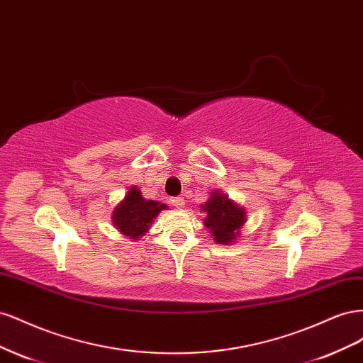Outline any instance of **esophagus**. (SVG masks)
Masks as SVG:
<instances>
[{
    "label": "esophagus",
    "mask_w": 363,
    "mask_h": 363,
    "mask_svg": "<svg viewBox=\"0 0 363 363\" xmlns=\"http://www.w3.org/2000/svg\"><path fill=\"white\" fill-rule=\"evenodd\" d=\"M171 203H172V206H175V207H183V204H184V199L183 196H174V199L171 200Z\"/></svg>",
    "instance_id": "34e87169"
}]
</instances>
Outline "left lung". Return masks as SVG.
I'll return each mask as SVG.
<instances>
[{
  "instance_id": "8db88e82",
  "label": "left lung",
  "mask_w": 363,
  "mask_h": 363,
  "mask_svg": "<svg viewBox=\"0 0 363 363\" xmlns=\"http://www.w3.org/2000/svg\"><path fill=\"white\" fill-rule=\"evenodd\" d=\"M203 211L207 213L204 225L211 230L218 244L233 242L247 216L242 207L228 200L227 195L218 192L212 194L211 200L203 206Z\"/></svg>"
}]
</instances>
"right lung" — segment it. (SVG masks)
Returning a JSON list of instances; mask_svg holds the SVG:
<instances>
[{
    "mask_svg": "<svg viewBox=\"0 0 363 363\" xmlns=\"http://www.w3.org/2000/svg\"><path fill=\"white\" fill-rule=\"evenodd\" d=\"M163 208H167V206L152 200L147 201L139 189L131 188L125 195L124 201H121L116 206L112 218L121 233L130 236L131 239H138L147 232L152 219Z\"/></svg>",
    "mask_w": 363,
    "mask_h": 363,
    "instance_id": "obj_1",
    "label": "right lung"
}]
</instances>
